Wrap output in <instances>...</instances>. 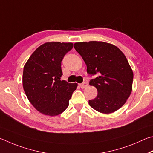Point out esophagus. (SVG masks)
<instances>
[{
  "label": "esophagus",
  "instance_id": "1",
  "mask_svg": "<svg viewBox=\"0 0 153 153\" xmlns=\"http://www.w3.org/2000/svg\"><path fill=\"white\" fill-rule=\"evenodd\" d=\"M79 86L81 87V88H82V89H84V88H86L88 86V83L87 82H82V83L80 84Z\"/></svg>",
  "mask_w": 153,
  "mask_h": 153
}]
</instances>
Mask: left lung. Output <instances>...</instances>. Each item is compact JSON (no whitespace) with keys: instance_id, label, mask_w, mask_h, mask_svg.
I'll use <instances>...</instances> for the list:
<instances>
[{"instance_id":"left-lung-1","label":"left lung","mask_w":153,"mask_h":153,"mask_svg":"<svg viewBox=\"0 0 153 153\" xmlns=\"http://www.w3.org/2000/svg\"><path fill=\"white\" fill-rule=\"evenodd\" d=\"M75 50L83 59L87 71L97 74L89 85L97 90L89 105L102 114H111L124 105L132 90L133 71L127 58L116 45L104 42H77Z\"/></svg>"}]
</instances>
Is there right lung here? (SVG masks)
I'll list each match as a JSON object with an SVG mask.
<instances>
[{
	"label": "right lung",
	"instance_id": "obj_1",
	"mask_svg": "<svg viewBox=\"0 0 153 153\" xmlns=\"http://www.w3.org/2000/svg\"><path fill=\"white\" fill-rule=\"evenodd\" d=\"M72 47L71 42H46L34 51L24 66V91L29 102L45 116L62 113L78 86L60 81L61 62Z\"/></svg>",
	"mask_w": 153,
	"mask_h": 153
}]
</instances>
